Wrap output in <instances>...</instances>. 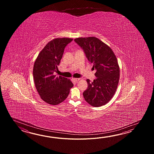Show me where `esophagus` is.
Listing matches in <instances>:
<instances>
[{"label": "esophagus", "instance_id": "obj_1", "mask_svg": "<svg viewBox=\"0 0 154 154\" xmlns=\"http://www.w3.org/2000/svg\"><path fill=\"white\" fill-rule=\"evenodd\" d=\"M73 80L76 82H78L79 80H80V79L79 78H74Z\"/></svg>", "mask_w": 154, "mask_h": 154}]
</instances>
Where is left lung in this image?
I'll use <instances>...</instances> for the list:
<instances>
[{
	"mask_svg": "<svg viewBox=\"0 0 154 154\" xmlns=\"http://www.w3.org/2000/svg\"><path fill=\"white\" fill-rule=\"evenodd\" d=\"M74 41L96 70L93 82L86 80L88 86L83 92L85 101L94 107L106 105L115 95L119 80L117 58L109 46L95 37L77 38Z\"/></svg>",
	"mask_w": 154,
	"mask_h": 154,
	"instance_id": "8db88e82",
	"label": "left lung"
}]
</instances>
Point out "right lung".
Returning <instances> with one entry per match:
<instances>
[{"label": "right lung", "instance_id": "obj_1", "mask_svg": "<svg viewBox=\"0 0 154 154\" xmlns=\"http://www.w3.org/2000/svg\"><path fill=\"white\" fill-rule=\"evenodd\" d=\"M72 41L68 38L51 41L39 53L34 64L33 75L36 89L41 98L50 105H58L64 101L74 86L69 79L53 74L58 70L66 46Z\"/></svg>", "mask_w": 154, "mask_h": 154}]
</instances>
